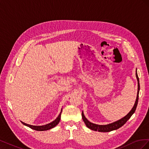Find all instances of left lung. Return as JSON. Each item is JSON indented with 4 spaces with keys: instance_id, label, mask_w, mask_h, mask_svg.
I'll list each match as a JSON object with an SVG mask.
<instances>
[{
    "instance_id": "obj_1",
    "label": "left lung",
    "mask_w": 149,
    "mask_h": 149,
    "mask_svg": "<svg viewBox=\"0 0 149 149\" xmlns=\"http://www.w3.org/2000/svg\"><path fill=\"white\" fill-rule=\"evenodd\" d=\"M136 78L137 80V83H138V89H137V97H136V100L135 101V104L132 108V109L130 110V111L129 112V113L124 116V118H121L120 119L115 121L114 123H110L109 124H106V125H98L96 124H93L91 122L89 121L86 117L84 115L83 111L82 112V119L84 121V123H85L87 127L93 130H94V131H98V132H110L112 131V130H116L120 127H122L123 125L125 124L126 122H127L130 118V117L132 116V114L134 113L135 111H136V107L138 104V100H139V91H140V84H139V79L137 75V69L136 70Z\"/></svg>"
}]
</instances>
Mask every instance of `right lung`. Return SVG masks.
<instances>
[{"label": "right lung", "instance_id": "1", "mask_svg": "<svg viewBox=\"0 0 149 149\" xmlns=\"http://www.w3.org/2000/svg\"><path fill=\"white\" fill-rule=\"evenodd\" d=\"M61 112H62V109L61 110V112L60 114L58 115V116L56 118L55 120H54L52 121V123L47 124L46 125H30L28 124H26L25 123H23V122L21 121V123L23 124L24 125L27 126V127L32 129L35 130H38V131H45V130H49L53 127H55L56 125H58V124L60 123V120L61 119Z\"/></svg>", "mask_w": 149, "mask_h": 149}]
</instances>
